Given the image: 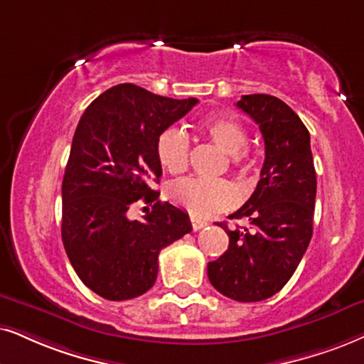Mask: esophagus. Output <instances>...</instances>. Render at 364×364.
<instances>
[{
  "label": "esophagus",
  "mask_w": 364,
  "mask_h": 364,
  "mask_svg": "<svg viewBox=\"0 0 364 364\" xmlns=\"http://www.w3.org/2000/svg\"><path fill=\"white\" fill-rule=\"evenodd\" d=\"M190 222H191V227H193V230H201L203 227H206V223L205 220H201V218H198V216H195V215H191L190 216Z\"/></svg>",
  "instance_id": "34e87169"
}]
</instances>
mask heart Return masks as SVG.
Instances as JSON below:
<instances>
[{
    "instance_id": "1",
    "label": "heart",
    "mask_w": 364,
    "mask_h": 364,
    "mask_svg": "<svg viewBox=\"0 0 364 364\" xmlns=\"http://www.w3.org/2000/svg\"><path fill=\"white\" fill-rule=\"evenodd\" d=\"M201 129L218 148L230 156L232 166L240 176H250L255 171V159L247 153V131L240 121L230 116H215L203 121ZM190 139L179 127H168L156 141V158L169 173H183L188 166ZM169 196L174 203L198 216H211L230 208L237 201V190L227 179L183 178L169 186Z\"/></svg>"
}]
</instances>
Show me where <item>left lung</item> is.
Returning a JSON list of instances; mask_svg holds the SVG:
<instances>
[{
	"mask_svg": "<svg viewBox=\"0 0 364 364\" xmlns=\"http://www.w3.org/2000/svg\"><path fill=\"white\" fill-rule=\"evenodd\" d=\"M237 107L259 124L265 142L260 181L230 218L250 227L230 230V243L208 264V279L223 296L257 302L277 294L304 257L312 237L316 169L304 122L282 100L267 94L242 95Z\"/></svg>",
	"mask_w": 364,
	"mask_h": 364,
	"instance_id": "8db88e82",
	"label": "left lung"
}]
</instances>
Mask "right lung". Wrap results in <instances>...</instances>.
Segmentation results:
<instances>
[{"mask_svg":"<svg viewBox=\"0 0 364 364\" xmlns=\"http://www.w3.org/2000/svg\"><path fill=\"white\" fill-rule=\"evenodd\" d=\"M196 104L119 84L82 114L62 183V240L82 282L107 301L148 292L159 252L191 232L188 213L158 201L151 181L163 173L159 134ZM137 200L154 205L142 220L128 216Z\"/></svg>","mask_w":364,"mask_h":364,"instance_id":"1","label":"right lung"}]
</instances>
